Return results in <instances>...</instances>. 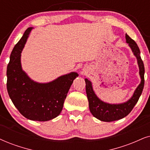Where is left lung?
Here are the masks:
<instances>
[{
    "label": "left lung",
    "mask_w": 150,
    "mask_h": 150,
    "mask_svg": "<svg viewBox=\"0 0 150 150\" xmlns=\"http://www.w3.org/2000/svg\"><path fill=\"white\" fill-rule=\"evenodd\" d=\"M125 38L127 43L129 45L134 54L137 59L138 67H139V74L141 79V84L136 88L132 97L128 101L122 104L111 105V104L106 103L96 96L93 89L91 82L88 79L86 78L84 79L86 82V92L91 113L98 120L104 121V122H111V121L117 120L127 116L137 103L143 92L144 83H145V79H144L145 68H144L143 60L141 59V56H140L141 52L136 43L133 39H131L127 34L125 35Z\"/></svg>",
    "instance_id": "8db88e82"
}]
</instances>
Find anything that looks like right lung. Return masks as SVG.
Instances as JSON below:
<instances>
[{
    "label": "right lung",
    "mask_w": 150,
    "mask_h": 150,
    "mask_svg": "<svg viewBox=\"0 0 150 150\" xmlns=\"http://www.w3.org/2000/svg\"><path fill=\"white\" fill-rule=\"evenodd\" d=\"M32 29L25 30L11 53L7 69V89L13 104L25 117L48 121L60 114L70 87L79 75L72 72L44 84L32 80L21 64V53Z\"/></svg>",
    "instance_id": "obj_1"
}]
</instances>
